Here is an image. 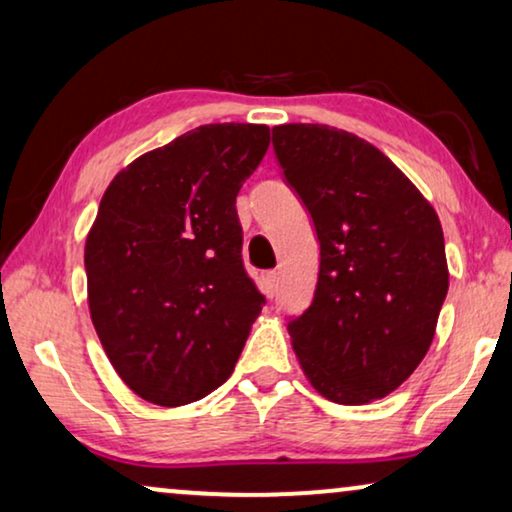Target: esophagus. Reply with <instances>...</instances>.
<instances>
[{
    "mask_svg": "<svg viewBox=\"0 0 512 512\" xmlns=\"http://www.w3.org/2000/svg\"><path fill=\"white\" fill-rule=\"evenodd\" d=\"M259 290H262L264 297L271 299L273 294H276V290H278V273L276 271L264 273V276L259 278Z\"/></svg>",
    "mask_w": 512,
    "mask_h": 512,
    "instance_id": "1",
    "label": "esophagus"
}]
</instances>
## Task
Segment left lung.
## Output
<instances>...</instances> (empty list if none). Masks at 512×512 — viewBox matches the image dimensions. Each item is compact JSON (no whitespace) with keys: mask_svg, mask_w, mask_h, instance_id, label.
Returning <instances> with one entry per match:
<instances>
[{"mask_svg":"<svg viewBox=\"0 0 512 512\" xmlns=\"http://www.w3.org/2000/svg\"><path fill=\"white\" fill-rule=\"evenodd\" d=\"M273 150L320 241L313 304L287 325L301 371L334 403L383 399L434 341L450 285L441 220L390 157L345 129L278 125Z\"/></svg>","mask_w":512,"mask_h":512,"instance_id":"8db88e82","label":"left lung"}]
</instances>
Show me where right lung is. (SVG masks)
<instances>
[{"instance_id": "right-lung-1", "label": "right lung", "mask_w": 512, "mask_h": 512, "mask_svg": "<svg viewBox=\"0 0 512 512\" xmlns=\"http://www.w3.org/2000/svg\"><path fill=\"white\" fill-rule=\"evenodd\" d=\"M266 125L218 122L127 164L85 239L92 325L129 390L185 406L232 376L264 297L241 259L236 194Z\"/></svg>"}]
</instances>
